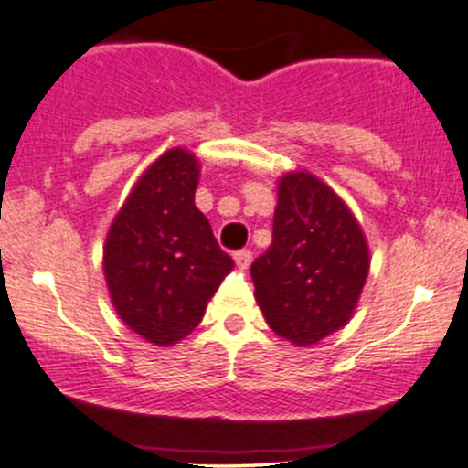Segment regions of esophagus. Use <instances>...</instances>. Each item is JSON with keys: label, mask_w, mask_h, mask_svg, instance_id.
I'll list each match as a JSON object with an SVG mask.
<instances>
[{"label": "esophagus", "mask_w": 468, "mask_h": 468, "mask_svg": "<svg viewBox=\"0 0 468 468\" xmlns=\"http://www.w3.org/2000/svg\"><path fill=\"white\" fill-rule=\"evenodd\" d=\"M253 261V253L249 251V249H242V251L235 253V264H238V269H249V264Z\"/></svg>", "instance_id": "obj_1"}]
</instances>
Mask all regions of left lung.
<instances>
[{
	"instance_id": "left-lung-1",
	"label": "left lung",
	"mask_w": 468,
	"mask_h": 468,
	"mask_svg": "<svg viewBox=\"0 0 468 468\" xmlns=\"http://www.w3.org/2000/svg\"><path fill=\"white\" fill-rule=\"evenodd\" d=\"M369 273L360 224L333 187L310 172L278 178L271 247L251 264L269 328L313 346L353 317Z\"/></svg>"
}]
</instances>
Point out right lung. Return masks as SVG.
<instances>
[{
    "instance_id": "add662e5",
    "label": "right lung",
    "mask_w": 468,
    "mask_h": 468,
    "mask_svg": "<svg viewBox=\"0 0 468 468\" xmlns=\"http://www.w3.org/2000/svg\"><path fill=\"white\" fill-rule=\"evenodd\" d=\"M199 172L190 151H165L135 183L103 244V276L117 314L155 346L187 337L233 269L195 206Z\"/></svg>"
}]
</instances>
